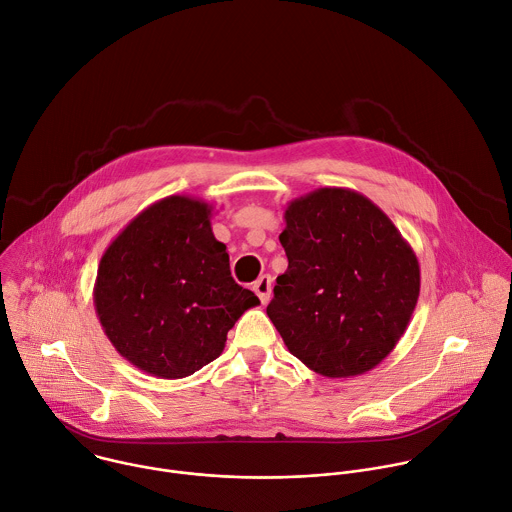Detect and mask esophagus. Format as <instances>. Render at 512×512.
Listing matches in <instances>:
<instances>
[{
  "instance_id": "esophagus-1",
  "label": "esophagus",
  "mask_w": 512,
  "mask_h": 512,
  "mask_svg": "<svg viewBox=\"0 0 512 512\" xmlns=\"http://www.w3.org/2000/svg\"><path fill=\"white\" fill-rule=\"evenodd\" d=\"M252 288H254V292L258 294V298H260L262 304H268V302H270V296H272V278H270L268 274L260 276V278L254 282Z\"/></svg>"
}]
</instances>
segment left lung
<instances>
[{"instance_id": "8db88e82", "label": "left lung", "mask_w": 512, "mask_h": 512, "mask_svg": "<svg viewBox=\"0 0 512 512\" xmlns=\"http://www.w3.org/2000/svg\"><path fill=\"white\" fill-rule=\"evenodd\" d=\"M280 244L288 270L266 308L288 350L316 374L358 376L402 338L420 294L414 250L392 220L348 188L292 200Z\"/></svg>"}]
</instances>
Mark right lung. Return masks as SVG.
<instances>
[{
  "label": "right lung",
  "instance_id": "add662e5",
  "mask_svg": "<svg viewBox=\"0 0 512 512\" xmlns=\"http://www.w3.org/2000/svg\"><path fill=\"white\" fill-rule=\"evenodd\" d=\"M214 208L168 196L142 210L106 248L94 306L114 348L138 370L186 378L216 360L228 330L260 300L230 274Z\"/></svg>",
  "mask_w": 512,
  "mask_h": 512
}]
</instances>
